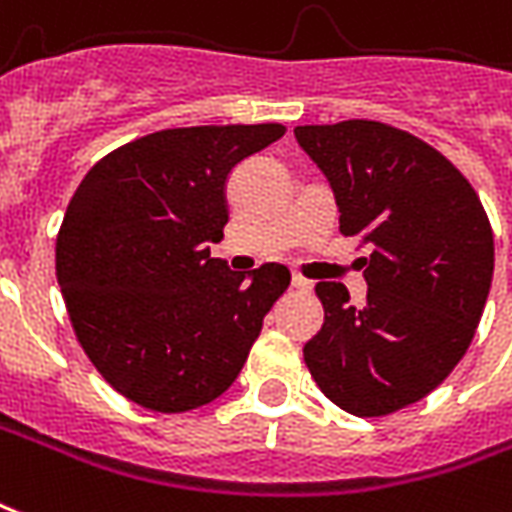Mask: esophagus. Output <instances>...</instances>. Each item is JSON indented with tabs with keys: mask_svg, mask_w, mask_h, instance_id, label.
Wrapping results in <instances>:
<instances>
[{
	"mask_svg": "<svg viewBox=\"0 0 512 512\" xmlns=\"http://www.w3.org/2000/svg\"><path fill=\"white\" fill-rule=\"evenodd\" d=\"M293 287L295 290H312V282L301 274H293Z\"/></svg>",
	"mask_w": 512,
	"mask_h": 512,
	"instance_id": "esophagus-1",
	"label": "esophagus"
}]
</instances>
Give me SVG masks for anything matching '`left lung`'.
Instances as JSON below:
<instances>
[{
  "mask_svg": "<svg viewBox=\"0 0 512 512\" xmlns=\"http://www.w3.org/2000/svg\"><path fill=\"white\" fill-rule=\"evenodd\" d=\"M331 181L339 230L372 246L366 301L320 282L323 328L304 361L328 399L380 418L429 396L464 358L494 274V233L461 170L434 146L382 121L295 127Z\"/></svg>",
  "mask_w": 512,
  "mask_h": 512,
  "instance_id": "8db88e82",
  "label": "left lung"
}]
</instances>
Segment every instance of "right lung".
Returning a JSON list of instances; mask_svg holds the SVG:
<instances>
[{
    "label": "right lung",
    "instance_id": "right-lung-1",
    "mask_svg": "<svg viewBox=\"0 0 512 512\" xmlns=\"http://www.w3.org/2000/svg\"><path fill=\"white\" fill-rule=\"evenodd\" d=\"M282 135V124L151 132L75 189L56 279L94 369L140 407L170 415L222 396L290 285L279 263L246 282L208 249L225 236L230 170Z\"/></svg>",
    "mask_w": 512,
    "mask_h": 512
}]
</instances>
